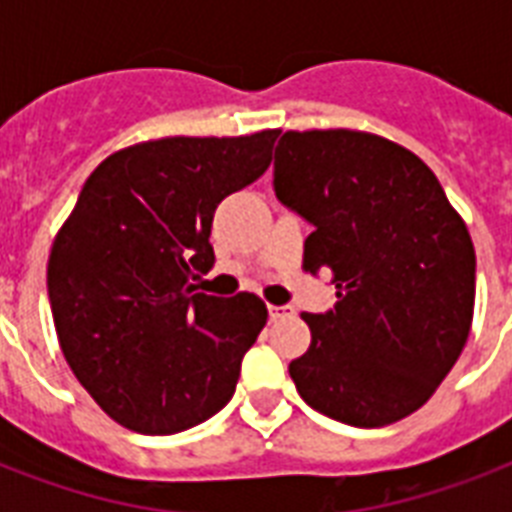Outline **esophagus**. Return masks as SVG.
<instances>
[{"label":"esophagus","mask_w":512,"mask_h":512,"mask_svg":"<svg viewBox=\"0 0 512 512\" xmlns=\"http://www.w3.org/2000/svg\"><path fill=\"white\" fill-rule=\"evenodd\" d=\"M268 313H271L273 321H279V319H289L295 311H292V305H268Z\"/></svg>","instance_id":"1"}]
</instances>
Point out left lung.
<instances>
[{
	"label": "left lung",
	"mask_w": 512,
	"mask_h": 512,
	"mask_svg": "<svg viewBox=\"0 0 512 512\" xmlns=\"http://www.w3.org/2000/svg\"><path fill=\"white\" fill-rule=\"evenodd\" d=\"M273 188L313 225L303 268L337 289L332 311L303 313L311 348L289 364L297 393L356 428L404 420L468 342V225L420 156L372 132H284Z\"/></svg>",
	"instance_id": "8db88e82"
}]
</instances>
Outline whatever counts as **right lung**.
<instances>
[{"instance_id":"1","label":"right lung","mask_w":512,"mask_h":512,"mask_svg":"<svg viewBox=\"0 0 512 512\" xmlns=\"http://www.w3.org/2000/svg\"><path fill=\"white\" fill-rule=\"evenodd\" d=\"M279 130L162 138L95 167L52 241L47 292L60 348L95 404L124 428L172 436L231 401L265 327L252 292H199L215 263L217 204L271 164Z\"/></svg>"}]
</instances>
